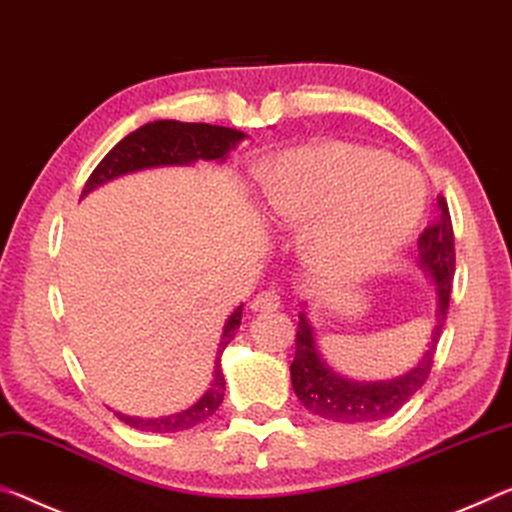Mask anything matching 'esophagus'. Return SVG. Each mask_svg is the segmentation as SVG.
<instances>
[{
  "instance_id": "34e87169",
  "label": "esophagus",
  "mask_w": 512,
  "mask_h": 512,
  "mask_svg": "<svg viewBox=\"0 0 512 512\" xmlns=\"http://www.w3.org/2000/svg\"><path fill=\"white\" fill-rule=\"evenodd\" d=\"M280 305H282L280 291L266 289V291H262V294H257L253 298V303H250V310H253V312H273V310H278Z\"/></svg>"
}]
</instances>
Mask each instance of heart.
I'll list each match as a JSON object with an SVG mask.
<instances>
[{
  "mask_svg": "<svg viewBox=\"0 0 512 512\" xmlns=\"http://www.w3.org/2000/svg\"><path fill=\"white\" fill-rule=\"evenodd\" d=\"M266 214L303 227V257L321 280H348L401 248L426 207V182L387 152L355 143L289 150L259 173Z\"/></svg>",
  "mask_w": 512,
  "mask_h": 512,
  "instance_id": "obj_1",
  "label": "heart"
}]
</instances>
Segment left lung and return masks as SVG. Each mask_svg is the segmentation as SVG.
Listing matches in <instances>:
<instances>
[{
	"label": "left lung",
	"instance_id": "1",
	"mask_svg": "<svg viewBox=\"0 0 512 512\" xmlns=\"http://www.w3.org/2000/svg\"><path fill=\"white\" fill-rule=\"evenodd\" d=\"M419 264L426 273L433 275L437 289V310L431 339L424 355L403 376L376 380V383H358L332 371L323 362L319 346L314 339V328L307 312H298L296 332V355L291 362V385L307 410L323 419L342 421V424H364L392 417L401 410L417 389L426 383L431 373L437 342L444 330L446 310L451 298V280L456 273V248H453V225L449 216V205L440 196L437 198V218L419 234L417 241Z\"/></svg>",
	"mask_w": 512,
	"mask_h": 512
}]
</instances>
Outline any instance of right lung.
I'll return each instance as SVG.
<instances>
[{"label":"right lung","mask_w":512,"mask_h":512,"mask_svg":"<svg viewBox=\"0 0 512 512\" xmlns=\"http://www.w3.org/2000/svg\"><path fill=\"white\" fill-rule=\"evenodd\" d=\"M243 132L230 127H218L207 123H180V120H154L136 129V132L127 134L118 145H113L107 157L88 177V182L81 191V198L88 196L97 186L116 180L120 175L136 173L143 168H157V166H189L193 161H225V154L230 152L234 145L243 141ZM241 312L243 305H239L230 316H227L221 342H218L216 360H214V373L212 383H209L207 392L200 399L182 412L168 417L157 419H143V417H129L123 412H116L120 421L127 426L136 428L143 433H177L189 431V428L202 424L218 410L225 396V376L221 369V355L225 346L232 342L237 335V328L241 326Z\"/></svg>","instance_id":"right-lung-1"}]
</instances>
